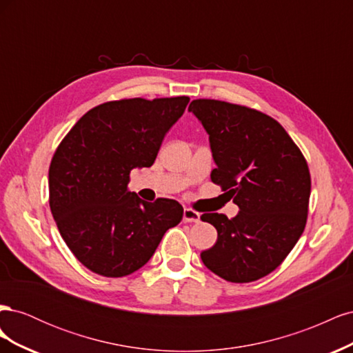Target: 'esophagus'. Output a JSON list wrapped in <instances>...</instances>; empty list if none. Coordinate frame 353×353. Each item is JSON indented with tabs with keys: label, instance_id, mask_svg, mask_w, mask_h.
<instances>
[{
	"label": "esophagus",
	"instance_id": "1",
	"mask_svg": "<svg viewBox=\"0 0 353 353\" xmlns=\"http://www.w3.org/2000/svg\"><path fill=\"white\" fill-rule=\"evenodd\" d=\"M183 221L184 222H199L200 221V213L193 210V209L185 208L184 213H183Z\"/></svg>",
	"mask_w": 353,
	"mask_h": 353
}]
</instances>
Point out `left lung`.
I'll return each mask as SVG.
<instances>
[{
  "instance_id": "left-lung-1",
  "label": "left lung",
  "mask_w": 353,
  "mask_h": 353,
  "mask_svg": "<svg viewBox=\"0 0 353 353\" xmlns=\"http://www.w3.org/2000/svg\"><path fill=\"white\" fill-rule=\"evenodd\" d=\"M209 134L212 183L239 206L237 216L203 213L218 231L201 252L208 268L231 283H250L287 258L306 225L311 174L305 156L271 116L248 105L197 99L188 108Z\"/></svg>"
}]
</instances>
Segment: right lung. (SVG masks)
Wrapping results in <instances>:
<instances>
[{"instance_id":"add662e5","label":"right lung","mask_w":353,"mask_h":353,"mask_svg":"<svg viewBox=\"0 0 353 353\" xmlns=\"http://www.w3.org/2000/svg\"><path fill=\"white\" fill-rule=\"evenodd\" d=\"M188 101L183 95L99 104L56 148L48 170L50 209L68 248L90 271L110 279L135 272L183 219L178 201H144L128 183L134 168L154 163Z\"/></svg>"}]
</instances>
